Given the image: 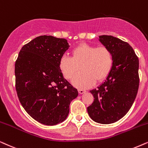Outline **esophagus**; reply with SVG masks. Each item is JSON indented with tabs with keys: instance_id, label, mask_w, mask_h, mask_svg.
<instances>
[{
	"instance_id": "esophagus-1",
	"label": "esophagus",
	"mask_w": 148,
	"mask_h": 148,
	"mask_svg": "<svg viewBox=\"0 0 148 148\" xmlns=\"http://www.w3.org/2000/svg\"><path fill=\"white\" fill-rule=\"evenodd\" d=\"M78 92H79L80 94H83L84 92H86V90L83 89H78Z\"/></svg>"
}]
</instances>
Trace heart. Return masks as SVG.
I'll use <instances>...</instances> for the list:
<instances>
[{
    "label": "heart",
    "instance_id": "heart-1",
    "mask_svg": "<svg viewBox=\"0 0 148 148\" xmlns=\"http://www.w3.org/2000/svg\"><path fill=\"white\" fill-rule=\"evenodd\" d=\"M113 64V56L109 49L81 44L72 51V57L64 55L59 62V68L66 79L70 80L79 70L82 72L74 76L73 85L79 88H86L95 81L101 82L107 77Z\"/></svg>",
    "mask_w": 148,
    "mask_h": 148
}]
</instances>
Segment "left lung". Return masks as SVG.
<instances>
[{
    "label": "left lung",
    "instance_id": "1",
    "mask_svg": "<svg viewBox=\"0 0 148 148\" xmlns=\"http://www.w3.org/2000/svg\"><path fill=\"white\" fill-rule=\"evenodd\" d=\"M99 41L109 49L113 64L106 80L90 90L94 101L87 108L88 115L97 123H114L129 112L139 88V59L129 43L112 36H99Z\"/></svg>",
    "mask_w": 148,
    "mask_h": 148
}]
</instances>
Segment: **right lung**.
<instances>
[{
  "instance_id": "1",
  "label": "right lung",
  "mask_w": 148,
  "mask_h": 148,
  "mask_svg": "<svg viewBox=\"0 0 148 148\" xmlns=\"http://www.w3.org/2000/svg\"><path fill=\"white\" fill-rule=\"evenodd\" d=\"M69 47L64 38L40 36L23 45L15 62L19 101L32 118L43 125L64 121L70 102L78 95L59 68L61 57Z\"/></svg>"
}]
</instances>
